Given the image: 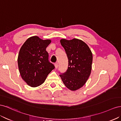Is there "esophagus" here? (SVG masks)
I'll return each mask as SVG.
<instances>
[{"mask_svg":"<svg viewBox=\"0 0 121 121\" xmlns=\"http://www.w3.org/2000/svg\"><path fill=\"white\" fill-rule=\"evenodd\" d=\"M55 68H58V63H55Z\"/></svg>","mask_w":121,"mask_h":121,"instance_id":"esophagus-1","label":"esophagus"}]
</instances>
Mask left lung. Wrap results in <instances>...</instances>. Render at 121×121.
Returning <instances> with one entry per match:
<instances>
[{
  "label": "left lung",
  "instance_id": "obj_1",
  "mask_svg": "<svg viewBox=\"0 0 121 121\" xmlns=\"http://www.w3.org/2000/svg\"><path fill=\"white\" fill-rule=\"evenodd\" d=\"M60 43L66 53L68 66L66 71L60 77L68 89L77 90L86 84L91 74L92 52L85 42L77 39H61Z\"/></svg>",
  "mask_w": 121,
  "mask_h": 121
}]
</instances>
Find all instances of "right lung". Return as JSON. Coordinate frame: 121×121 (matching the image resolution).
I'll list each match as a JSON object with an SVG mask.
<instances>
[{"instance_id":"right-lung-1","label":"right lung","mask_w":121,"mask_h":121,"mask_svg":"<svg viewBox=\"0 0 121 121\" xmlns=\"http://www.w3.org/2000/svg\"><path fill=\"white\" fill-rule=\"evenodd\" d=\"M50 39H41L34 36L27 39L21 48L18 57L20 73L23 80L31 87H36L45 81L55 68L49 61L47 47Z\"/></svg>"}]
</instances>
